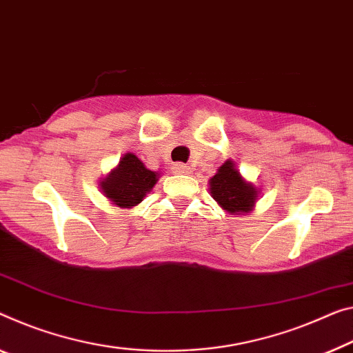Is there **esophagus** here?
<instances>
[{"label": "esophagus", "instance_id": "esophagus-1", "mask_svg": "<svg viewBox=\"0 0 353 353\" xmlns=\"http://www.w3.org/2000/svg\"><path fill=\"white\" fill-rule=\"evenodd\" d=\"M173 172L178 173V175H189L192 172V169L186 164H175L173 165Z\"/></svg>", "mask_w": 353, "mask_h": 353}]
</instances>
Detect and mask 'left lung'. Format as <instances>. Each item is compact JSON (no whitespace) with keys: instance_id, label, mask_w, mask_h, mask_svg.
<instances>
[{"instance_id":"8db88e82","label":"left lung","mask_w":353,"mask_h":353,"mask_svg":"<svg viewBox=\"0 0 353 353\" xmlns=\"http://www.w3.org/2000/svg\"><path fill=\"white\" fill-rule=\"evenodd\" d=\"M210 194L222 210L230 214L252 213L260 191L251 181L243 178L235 161L227 159L216 175L210 178Z\"/></svg>"}]
</instances>
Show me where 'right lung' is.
<instances>
[{
  "instance_id": "1",
  "label": "right lung",
  "mask_w": 353,
  "mask_h": 353,
  "mask_svg": "<svg viewBox=\"0 0 353 353\" xmlns=\"http://www.w3.org/2000/svg\"><path fill=\"white\" fill-rule=\"evenodd\" d=\"M161 176L159 172L146 169L134 153H126L115 169L101 178L99 189L104 197L118 208H132L142 202Z\"/></svg>"
}]
</instances>
